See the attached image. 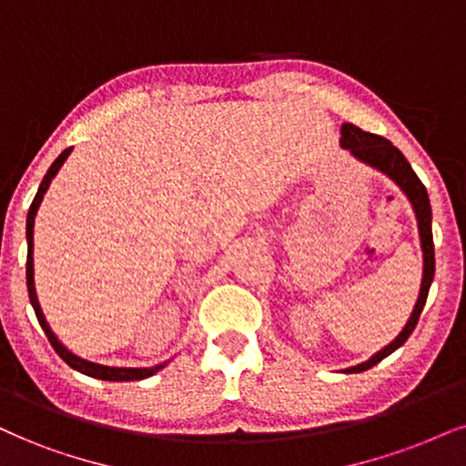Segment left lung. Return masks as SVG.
<instances>
[{"label": "left lung", "mask_w": 466, "mask_h": 466, "mask_svg": "<svg viewBox=\"0 0 466 466\" xmlns=\"http://www.w3.org/2000/svg\"><path fill=\"white\" fill-rule=\"evenodd\" d=\"M341 148H348L352 157L359 159L360 164L370 166V168L382 172L398 186L401 192L406 194V198L410 200L412 211L417 218V228H419V239H421V252H423V277H421V289H419V298L415 309H412L409 321L401 329L398 337L393 339L389 346L378 350L365 363L348 367L343 370L346 373H360L370 367L378 365L382 359H387L389 354L395 352L400 346H404L406 339L410 337V332L415 330L419 315H421L423 307H426L430 285L434 279V242H432V207H430V198L426 192V186L419 181V177L412 170V166L406 162V157L401 155L398 147H393L387 137L370 134V131L359 129L352 123L341 125V140H339Z\"/></svg>", "instance_id": "left-lung-1"}]
</instances>
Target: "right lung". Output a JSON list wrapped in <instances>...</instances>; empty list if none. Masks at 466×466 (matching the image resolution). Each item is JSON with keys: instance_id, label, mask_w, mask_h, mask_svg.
I'll return each mask as SVG.
<instances>
[{"instance_id": "1", "label": "right lung", "mask_w": 466, "mask_h": 466, "mask_svg": "<svg viewBox=\"0 0 466 466\" xmlns=\"http://www.w3.org/2000/svg\"><path fill=\"white\" fill-rule=\"evenodd\" d=\"M73 147L71 148H65L60 155H57V159L54 164L49 166L47 175L43 177V181H40L38 186V192L36 197H34L32 205H30V211H27V222H25V238H27V266H25V277H27V294H30V302L34 307V313H36L38 318V324L40 329L45 330V335H47L49 343L54 346V350L60 356L62 360L68 367H73L75 371L79 373H86V376L90 378H99V380H110V382H129V380H145V378L153 376V373H157L159 370H164L168 363H159V365H153V367H110V365H101V363H93V360H86L82 356L73 354L71 350H68L65 343L60 341L54 335V330H51V326L47 324V319H45L43 315V309H40L38 304V298H36V287H34V218H36V211L40 203H43V197L47 194V189L51 186V181H54V177L57 175V170L62 168V164L66 162V157L71 155Z\"/></svg>"}]
</instances>
